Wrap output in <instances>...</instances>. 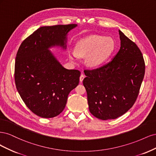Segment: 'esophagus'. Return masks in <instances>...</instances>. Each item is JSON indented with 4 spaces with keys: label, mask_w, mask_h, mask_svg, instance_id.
<instances>
[{
    "label": "esophagus",
    "mask_w": 156,
    "mask_h": 156,
    "mask_svg": "<svg viewBox=\"0 0 156 156\" xmlns=\"http://www.w3.org/2000/svg\"><path fill=\"white\" fill-rule=\"evenodd\" d=\"M84 78V75L83 74H81V76H80V78H79V81H80V82L82 83V82H83V81Z\"/></svg>",
    "instance_id": "obj_1"
}]
</instances>
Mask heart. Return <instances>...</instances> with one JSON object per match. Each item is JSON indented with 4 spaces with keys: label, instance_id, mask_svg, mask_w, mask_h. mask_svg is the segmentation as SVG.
<instances>
[{
    "label": "heart",
    "instance_id": "1",
    "mask_svg": "<svg viewBox=\"0 0 156 156\" xmlns=\"http://www.w3.org/2000/svg\"><path fill=\"white\" fill-rule=\"evenodd\" d=\"M115 41L110 37L92 35L79 40L75 45V52L69 53V58L74 62L79 57H87V64L97 67L108 58L115 49Z\"/></svg>",
    "mask_w": 156,
    "mask_h": 156
}]
</instances>
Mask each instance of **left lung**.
<instances>
[{
	"label": "left lung",
	"instance_id": "8db88e82",
	"mask_svg": "<svg viewBox=\"0 0 156 156\" xmlns=\"http://www.w3.org/2000/svg\"><path fill=\"white\" fill-rule=\"evenodd\" d=\"M119 32L120 48L110 62L84 71L89 111L103 120L117 119L132 107L144 76L142 53L133 41Z\"/></svg>",
	"mask_w": 156,
	"mask_h": 156
}]
</instances>
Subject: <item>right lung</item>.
<instances>
[{"instance_id":"obj_1","label":"right lung","mask_w":156,"mask_h":156,"mask_svg":"<svg viewBox=\"0 0 156 156\" xmlns=\"http://www.w3.org/2000/svg\"><path fill=\"white\" fill-rule=\"evenodd\" d=\"M76 24L41 27L22 42L15 64V82L23 101L45 119L62 112L81 72L64 68L49 49L67 48L68 32Z\"/></svg>"}]
</instances>
